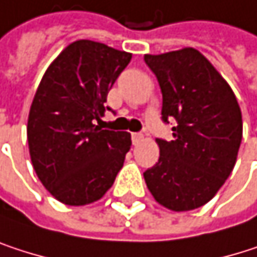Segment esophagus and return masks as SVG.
Here are the masks:
<instances>
[{
    "instance_id": "34e87169",
    "label": "esophagus",
    "mask_w": 257,
    "mask_h": 257,
    "mask_svg": "<svg viewBox=\"0 0 257 257\" xmlns=\"http://www.w3.org/2000/svg\"><path fill=\"white\" fill-rule=\"evenodd\" d=\"M142 141H144V135H141V133H132V142H133V145H139Z\"/></svg>"
}]
</instances>
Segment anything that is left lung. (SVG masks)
<instances>
[{
  "label": "left lung",
  "mask_w": 257,
  "mask_h": 257,
  "mask_svg": "<svg viewBox=\"0 0 257 257\" xmlns=\"http://www.w3.org/2000/svg\"><path fill=\"white\" fill-rule=\"evenodd\" d=\"M163 94L162 118H175L174 141L156 139L159 163L145 171L148 190L162 206L181 212L208 203L230 175L242 139L236 97L197 49L144 57Z\"/></svg>",
  "instance_id": "left-lung-1"
}]
</instances>
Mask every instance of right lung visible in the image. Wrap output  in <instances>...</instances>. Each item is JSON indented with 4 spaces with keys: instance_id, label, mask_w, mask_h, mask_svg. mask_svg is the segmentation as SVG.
I'll list each match as a JSON object with an SVG mask.
<instances>
[{
    "instance_id": "obj_1",
    "label": "right lung",
    "mask_w": 257,
    "mask_h": 257,
    "mask_svg": "<svg viewBox=\"0 0 257 257\" xmlns=\"http://www.w3.org/2000/svg\"><path fill=\"white\" fill-rule=\"evenodd\" d=\"M130 52L76 40L45 71L33 98L27 138L33 168L57 200L83 206L112 187L132 147L127 132L101 130L106 94Z\"/></svg>"
}]
</instances>
